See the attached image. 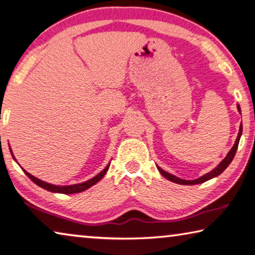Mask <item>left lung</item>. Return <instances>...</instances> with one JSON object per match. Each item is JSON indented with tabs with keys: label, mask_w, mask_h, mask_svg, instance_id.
Masks as SVG:
<instances>
[{
	"label": "left lung",
	"mask_w": 255,
	"mask_h": 255,
	"mask_svg": "<svg viewBox=\"0 0 255 255\" xmlns=\"http://www.w3.org/2000/svg\"><path fill=\"white\" fill-rule=\"evenodd\" d=\"M237 108H239V111L241 112V108L240 106H237ZM242 125L240 127V132H239V135H237V139L235 141V144L233 145V148L231 149V151L228 152V155L226 156V158L220 162V164L216 167V168L214 170H211L210 173H208L206 175H203V176H201L200 178H197L194 179V181H186V179H182V178H178L176 176H174V175L169 174L165 172V170H162L160 167H158V169H159L160 174L162 175V176L166 177L167 179H169V181H172L174 183H177V184H182V185H195V184H201V183H204L206 181H209V179L214 178L216 176H218V175L222 174L225 169L227 168L228 165L231 164L232 160L234 159V156H235L236 153V150L237 148H239V142H240V139H241V135H242Z\"/></svg>",
	"instance_id": "8db88e82"
}]
</instances>
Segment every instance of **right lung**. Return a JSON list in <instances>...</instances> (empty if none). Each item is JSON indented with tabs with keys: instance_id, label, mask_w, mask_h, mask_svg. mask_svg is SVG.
I'll return each instance as SVG.
<instances>
[{
	"instance_id": "obj_1",
	"label": "right lung",
	"mask_w": 255,
	"mask_h": 255,
	"mask_svg": "<svg viewBox=\"0 0 255 255\" xmlns=\"http://www.w3.org/2000/svg\"><path fill=\"white\" fill-rule=\"evenodd\" d=\"M108 167L110 165H107L105 167V169L102 170L98 175H96L94 178L89 179V181H87L85 183H80V184H74V185H69V186H56V185H52V184H48V183L40 181V179L36 178L35 176H32V175L29 174L26 170H23L24 173H26L27 176L31 179L33 183H36L37 185L43 187V189L47 190V191H51V192H56V193H63V194H72V193H79V192H82V191H86L87 189H89L90 186H93L96 183L99 182L100 179L104 177V175L106 174V172L108 170Z\"/></svg>"
}]
</instances>
